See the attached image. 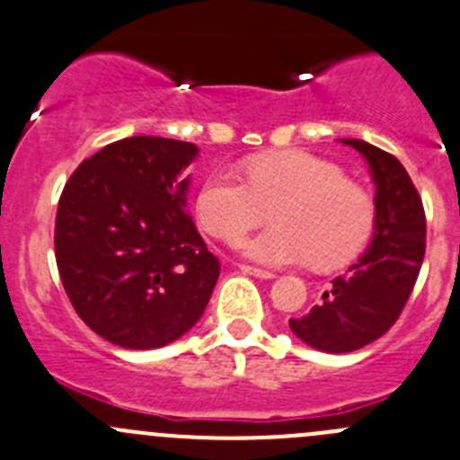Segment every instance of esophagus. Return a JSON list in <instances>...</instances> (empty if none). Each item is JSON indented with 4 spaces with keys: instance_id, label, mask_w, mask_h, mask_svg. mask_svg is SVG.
I'll use <instances>...</instances> for the list:
<instances>
[{
    "instance_id": "34e87169",
    "label": "esophagus",
    "mask_w": 460,
    "mask_h": 460,
    "mask_svg": "<svg viewBox=\"0 0 460 460\" xmlns=\"http://www.w3.org/2000/svg\"><path fill=\"white\" fill-rule=\"evenodd\" d=\"M240 270H243L244 274H249V276H256V279H265V280H270V279H276V274H274V271L261 270V267H252V265H240Z\"/></svg>"
}]
</instances>
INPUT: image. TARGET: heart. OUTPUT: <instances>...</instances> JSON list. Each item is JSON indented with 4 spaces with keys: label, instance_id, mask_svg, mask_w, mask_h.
Masks as SVG:
<instances>
[{
    "label": "heart",
    "instance_id": "1",
    "mask_svg": "<svg viewBox=\"0 0 460 460\" xmlns=\"http://www.w3.org/2000/svg\"><path fill=\"white\" fill-rule=\"evenodd\" d=\"M247 181L216 171L198 193V220L216 238L238 243L267 220L274 226L244 240L243 253L262 265H294L312 258L321 270L358 256L371 238L376 202L334 164L305 153L279 150L244 164Z\"/></svg>",
    "mask_w": 460,
    "mask_h": 460
}]
</instances>
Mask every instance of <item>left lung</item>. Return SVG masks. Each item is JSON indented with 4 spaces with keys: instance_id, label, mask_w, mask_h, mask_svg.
<instances>
[{
    "instance_id": "8db88e82",
    "label": "left lung",
    "mask_w": 460,
    "mask_h": 460,
    "mask_svg": "<svg viewBox=\"0 0 460 460\" xmlns=\"http://www.w3.org/2000/svg\"><path fill=\"white\" fill-rule=\"evenodd\" d=\"M341 144L367 159L376 184V222L367 252L332 280L323 303L289 319L292 332L323 353H353L380 339L409 301L425 258V208L402 164L367 141Z\"/></svg>"
}]
</instances>
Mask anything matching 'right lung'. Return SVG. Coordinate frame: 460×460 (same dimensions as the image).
<instances>
[{
    "label": "right lung",
    "mask_w": 460,
    "mask_h": 460,
    "mask_svg": "<svg viewBox=\"0 0 460 460\" xmlns=\"http://www.w3.org/2000/svg\"><path fill=\"white\" fill-rule=\"evenodd\" d=\"M198 146L114 141L84 159L58 202L56 262L80 319L121 349H162L204 314L220 262L186 211Z\"/></svg>",
    "instance_id": "add662e5"
}]
</instances>
